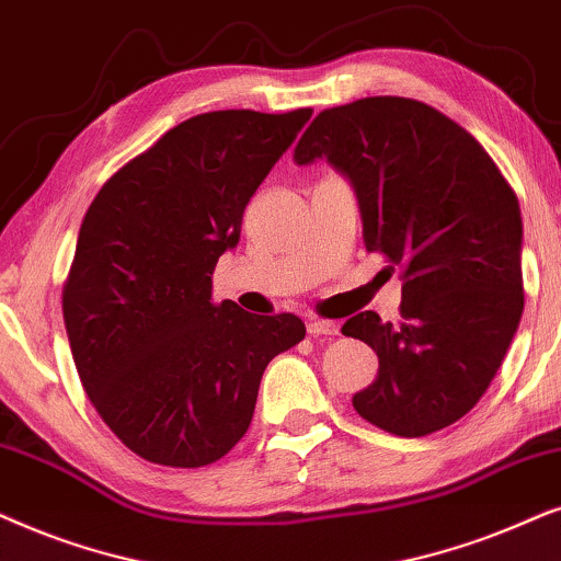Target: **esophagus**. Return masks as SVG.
I'll list each match as a JSON object with an SVG mask.
<instances>
[{
  "label": "esophagus",
  "mask_w": 561,
  "mask_h": 561,
  "mask_svg": "<svg viewBox=\"0 0 561 561\" xmlns=\"http://www.w3.org/2000/svg\"><path fill=\"white\" fill-rule=\"evenodd\" d=\"M308 333L310 335H339V323H333V320H323V318H310Z\"/></svg>",
  "instance_id": "obj_1"
}]
</instances>
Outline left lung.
Masks as SVG:
<instances>
[{
    "instance_id": "1",
    "label": "left lung",
    "mask_w": 561,
    "mask_h": 561,
    "mask_svg": "<svg viewBox=\"0 0 561 561\" xmlns=\"http://www.w3.org/2000/svg\"><path fill=\"white\" fill-rule=\"evenodd\" d=\"M318 159L354 186L367 251L402 272L398 325L367 310L341 328L379 358L356 413L402 438L442 431L480 402L518 331V197L474 136L405 96L320 112L295 148L300 167Z\"/></svg>"
}]
</instances>
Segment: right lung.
Wrapping results in <instances>:
<instances>
[{
  "label": "right lung",
  "instance_id": "obj_1",
  "mask_svg": "<svg viewBox=\"0 0 561 561\" xmlns=\"http://www.w3.org/2000/svg\"><path fill=\"white\" fill-rule=\"evenodd\" d=\"M312 115L190 117L115 176L81 222L64 323L110 431L140 459L194 469L249 431L266 364L305 339L293 312L213 302V272L243 210Z\"/></svg>",
  "mask_w": 561,
  "mask_h": 561
}]
</instances>
